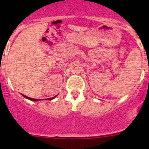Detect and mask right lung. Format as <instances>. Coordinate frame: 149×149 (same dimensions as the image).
Wrapping results in <instances>:
<instances>
[{
	"instance_id": "obj_1",
	"label": "right lung",
	"mask_w": 149,
	"mask_h": 149,
	"mask_svg": "<svg viewBox=\"0 0 149 149\" xmlns=\"http://www.w3.org/2000/svg\"><path fill=\"white\" fill-rule=\"evenodd\" d=\"M22 96H23V97H24L25 98H26V99H28V100H31V101H38V100H37V99H33V98H30V97H26V96L24 95V94H22ZM55 97H56V96H55ZM55 97H52V98L47 99V100H53V99L55 98Z\"/></svg>"
}]
</instances>
